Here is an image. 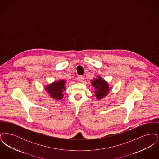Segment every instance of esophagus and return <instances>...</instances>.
Returning <instances> with one entry per match:
<instances>
[{
    "mask_svg": "<svg viewBox=\"0 0 159 159\" xmlns=\"http://www.w3.org/2000/svg\"><path fill=\"white\" fill-rule=\"evenodd\" d=\"M83 77L82 76H79L77 77V80L79 81V82H82L83 80Z\"/></svg>",
    "mask_w": 159,
    "mask_h": 159,
    "instance_id": "34e87169",
    "label": "esophagus"
}]
</instances>
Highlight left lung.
Here are the masks:
<instances>
[{
    "label": "left lung",
    "mask_w": 159,
    "mask_h": 159,
    "mask_svg": "<svg viewBox=\"0 0 159 159\" xmlns=\"http://www.w3.org/2000/svg\"><path fill=\"white\" fill-rule=\"evenodd\" d=\"M91 84L95 88V96L99 100L103 98L110 91L108 84L101 77L98 76L94 80H92Z\"/></svg>",
    "instance_id": "obj_1"
}]
</instances>
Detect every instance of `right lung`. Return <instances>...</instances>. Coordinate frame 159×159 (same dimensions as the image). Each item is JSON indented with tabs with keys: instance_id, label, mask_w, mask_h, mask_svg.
<instances>
[{
	"instance_id": "obj_1",
	"label": "right lung",
	"mask_w": 159,
	"mask_h": 159,
	"mask_svg": "<svg viewBox=\"0 0 159 159\" xmlns=\"http://www.w3.org/2000/svg\"><path fill=\"white\" fill-rule=\"evenodd\" d=\"M66 81L60 80L58 82H55L51 84L46 86V91H47L52 98L55 100H60L63 98L62 92L66 90Z\"/></svg>"
}]
</instances>
